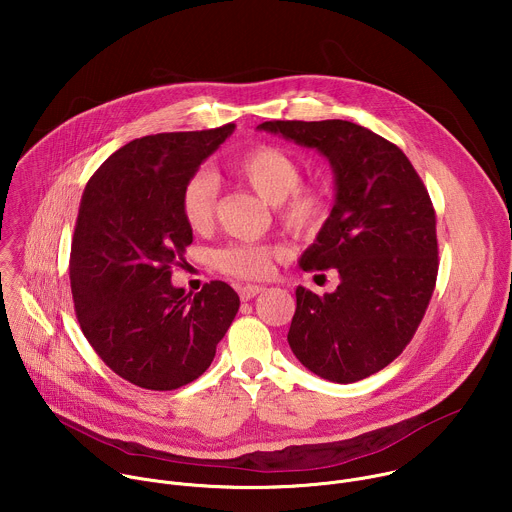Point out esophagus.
Returning <instances> with one entry per match:
<instances>
[{"label":"esophagus","mask_w":512,"mask_h":512,"mask_svg":"<svg viewBox=\"0 0 512 512\" xmlns=\"http://www.w3.org/2000/svg\"><path fill=\"white\" fill-rule=\"evenodd\" d=\"M263 291H265L263 285H243V287H239V296L243 302H249V300L257 298L259 294H263Z\"/></svg>","instance_id":"obj_1"}]
</instances>
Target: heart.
Segmentation results:
<instances>
[{"label": "heart", "mask_w": 512, "mask_h": 512, "mask_svg": "<svg viewBox=\"0 0 512 512\" xmlns=\"http://www.w3.org/2000/svg\"><path fill=\"white\" fill-rule=\"evenodd\" d=\"M231 174L273 206L277 223L298 239H316L332 214L330 190L320 182H302V164L273 143H259L231 162ZM218 186L208 170H196L184 182L180 210L192 231H206L216 212ZM281 249L275 245L233 243L218 249L216 267L239 279H263Z\"/></svg>", "instance_id": "b5f03b06"}]
</instances>
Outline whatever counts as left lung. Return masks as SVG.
<instances>
[{
  "label": "left lung",
  "instance_id": "8db88e82",
  "mask_svg": "<svg viewBox=\"0 0 512 512\" xmlns=\"http://www.w3.org/2000/svg\"><path fill=\"white\" fill-rule=\"evenodd\" d=\"M259 129L316 148L336 174L330 221L302 267L336 269L340 285L322 298L296 289L287 342L322 379H367L405 350L433 296L440 261L427 188L395 143L356 123L265 121Z\"/></svg>",
  "mask_w": 512,
  "mask_h": 512
}]
</instances>
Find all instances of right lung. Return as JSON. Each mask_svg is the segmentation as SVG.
<instances>
[{
  "mask_svg": "<svg viewBox=\"0 0 512 512\" xmlns=\"http://www.w3.org/2000/svg\"><path fill=\"white\" fill-rule=\"evenodd\" d=\"M235 129L156 133L129 141L87 182L70 245V289L81 330L121 379L174 391L198 379L239 312L225 281L184 294L192 229L180 210L184 182Z\"/></svg>",
  "mask_w": 512,
  "mask_h": 512,
  "instance_id": "add662e5",
  "label": "right lung"
}]
</instances>
